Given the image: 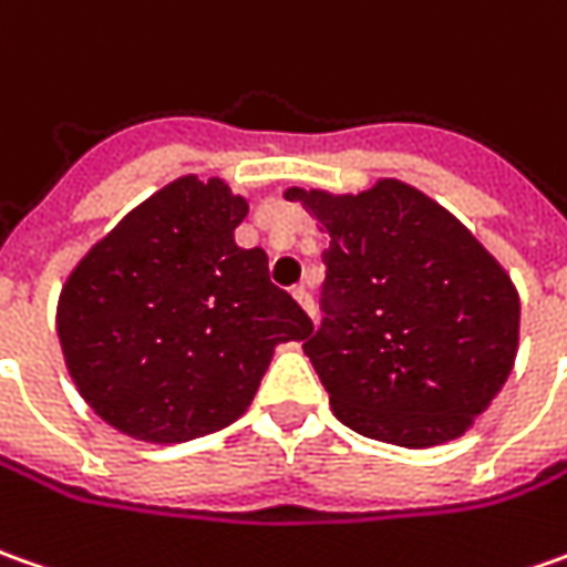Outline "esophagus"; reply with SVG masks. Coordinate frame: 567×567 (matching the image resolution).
<instances>
[{"instance_id": "1", "label": "esophagus", "mask_w": 567, "mask_h": 567, "mask_svg": "<svg viewBox=\"0 0 567 567\" xmlns=\"http://www.w3.org/2000/svg\"><path fill=\"white\" fill-rule=\"evenodd\" d=\"M292 296H296V302L302 306V309L309 311L311 318H315V302H311V292L306 284H299V287H292Z\"/></svg>"}]
</instances>
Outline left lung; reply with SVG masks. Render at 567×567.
<instances>
[{
    "mask_svg": "<svg viewBox=\"0 0 567 567\" xmlns=\"http://www.w3.org/2000/svg\"><path fill=\"white\" fill-rule=\"evenodd\" d=\"M330 234L324 321L302 343L355 434L427 450L468 431L512 374V277L443 205L402 181L359 196L284 193Z\"/></svg>",
    "mask_w": 567,
    "mask_h": 567,
    "instance_id": "8db88e82",
    "label": "left lung"
}]
</instances>
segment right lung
I'll return each mask as SVG.
<instances>
[{
  "mask_svg": "<svg viewBox=\"0 0 567 567\" xmlns=\"http://www.w3.org/2000/svg\"><path fill=\"white\" fill-rule=\"evenodd\" d=\"M249 205L196 174L152 193L80 258L55 328L80 396L115 431L184 443L234 424L277 343L311 318L234 230Z\"/></svg>",
  "mask_w": 567,
  "mask_h": 567,
  "instance_id": "obj_1",
  "label": "right lung"
}]
</instances>
